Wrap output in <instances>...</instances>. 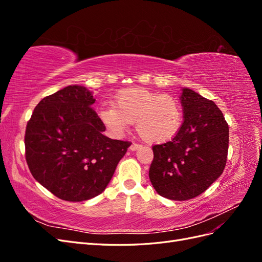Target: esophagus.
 <instances>
[{"label": "esophagus", "instance_id": "34e87169", "mask_svg": "<svg viewBox=\"0 0 262 262\" xmlns=\"http://www.w3.org/2000/svg\"><path fill=\"white\" fill-rule=\"evenodd\" d=\"M140 147H141V145L138 144V143H132V144L130 145V149H131V150H137V149H139Z\"/></svg>", "mask_w": 262, "mask_h": 262}]
</instances>
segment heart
I'll return each mask as SVG.
<instances>
[{
    "mask_svg": "<svg viewBox=\"0 0 262 262\" xmlns=\"http://www.w3.org/2000/svg\"><path fill=\"white\" fill-rule=\"evenodd\" d=\"M99 116L116 136L122 134L137 121L140 137L152 144L171 140L182 124L181 106L175 97L142 87L119 92L114 107L101 108Z\"/></svg>",
    "mask_w": 262,
    "mask_h": 262,
    "instance_id": "heart-1",
    "label": "heart"
}]
</instances>
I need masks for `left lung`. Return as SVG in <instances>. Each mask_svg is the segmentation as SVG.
I'll return each instance as SVG.
<instances>
[{
  "instance_id": "obj_1",
  "label": "left lung",
  "mask_w": 262,
  "mask_h": 262,
  "mask_svg": "<svg viewBox=\"0 0 262 262\" xmlns=\"http://www.w3.org/2000/svg\"><path fill=\"white\" fill-rule=\"evenodd\" d=\"M184 123L171 141L153 146L148 176L156 192L185 201L204 192L223 172L228 124L214 101L182 89Z\"/></svg>"
}]
</instances>
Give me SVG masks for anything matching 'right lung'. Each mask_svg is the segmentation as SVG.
<instances>
[{
	"label": "right lung",
	"mask_w": 262,
	"mask_h": 262,
	"mask_svg": "<svg viewBox=\"0 0 262 262\" xmlns=\"http://www.w3.org/2000/svg\"><path fill=\"white\" fill-rule=\"evenodd\" d=\"M93 93L70 85L39 101L26 126V161L34 178L62 200L100 194L131 145L105 137Z\"/></svg>",
	"instance_id": "right-lung-1"
}]
</instances>
